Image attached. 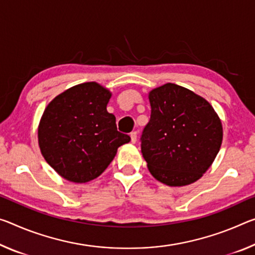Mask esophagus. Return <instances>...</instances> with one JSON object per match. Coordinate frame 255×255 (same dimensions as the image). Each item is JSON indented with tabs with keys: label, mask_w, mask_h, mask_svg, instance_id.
Here are the masks:
<instances>
[{
	"label": "esophagus",
	"mask_w": 255,
	"mask_h": 255,
	"mask_svg": "<svg viewBox=\"0 0 255 255\" xmlns=\"http://www.w3.org/2000/svg\"><path fill=\"white\" fill-rule=\"evenodd\" d=\"M130 138H131V143H136V140H137V131H132L131 132Z\"/></svg>",
	"instance_id": "obj_1"
}]
</instances>
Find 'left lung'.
I'll use <instances>...</instances> for the list:
<instances>
[{
    "instance_id": "obj_1",
    "label": "left lung",
    "mask_w": 255,
    "mask_h": 255,
    "mask_svg": "<svg viewBox=\"0 0 255 255\" xmlns=\"http://www.w3.org/2000/svg\"><path fill=\"white\" fill-rule=\"evenodd\" d=\"M140 147L152 176L168 186L200 179L219 152L222 125L207 100L176 84L149 92Z\"/></svg>"
}]
</instances>
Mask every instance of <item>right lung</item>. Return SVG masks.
Returning <instances> with one entry per match:
<instances>
[{"instance_id":"right-lung-1","label":"right lung","mask_w":255,"mask_h":255,"mask_svg":"<svg viewBox=\"0 0 255 255\" xmlns=\"http://www.w3.org/2000/svg\"><path fill=\"white\" fill-rule=\"evenodd\" d=\"M111 93L100 84L76 85L48 103L38 126L40 152L64 179L87 183L111 163L130 137L107 111Z\"/></svg>"}]
</instances>
